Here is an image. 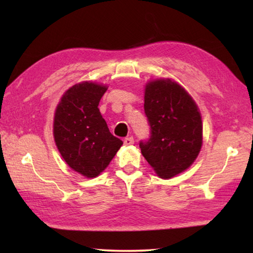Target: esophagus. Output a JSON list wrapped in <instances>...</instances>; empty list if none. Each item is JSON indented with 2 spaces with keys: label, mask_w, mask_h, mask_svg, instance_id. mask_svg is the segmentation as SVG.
<instances>
[{
  "label": "esophagus",
  "mask_w": 253,
  "mask_h": 253,
  "mask_svg": "<svg viewBox=\"0 0 253 253\" xmlns=\"http://www.w3.org/2000/svg\"><path fill=\"white\" fill-rule=\"evenodd\" d=\"M124 144H125L126 146H129V145H132V144H134V138H132L131 136L126 137V138L124 139Z\"/></svg>",
  "instance_id": "34e87169"
}]
</instances>
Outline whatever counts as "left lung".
I'll return each mask as SVG.
<instances>
[{
    "mask_svg": "<svg viewBox=\"0 0 253 253\" xmlns=\"http://www.w3.org/2000/svg\"><path fill=\"white\" fill-rule=\"evenodd\" d=\"M144 109L151 138L140 142L145 160L161 178H172L193 164L203 143L202 117L193 98L172 79L145 85Z\"/></svg>",
    "mask_w": 253,
    "mask_h": 253,
    "instance_id": "obj_1",
    "label": "left lung"
}]
</instances>
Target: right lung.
<instances>
[{
    "instance_id": "obj_1",
    "label": "right lung",
    "mask_w": 253,
    "mask_h": 253,
    "mask_svg": "<svg viewBox=\"0 0 253 253\" xmlns=\"http://www.w3.org/2000/svg\"><path fill=\"white\" fill-rule=\"evenodd\" d=\"M107 89L92 81L76 84L63 93L54 113L53 137L60 155L87 178L105 170L123 145L98 108Z\"/></svg>"
}]
</instances>
